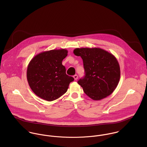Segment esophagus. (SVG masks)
<instances>
[{"mask_svg":"<svg viewBox=\"0 0 147 147\" xmlns=\"http://www.w3.org/2000/svg\"><path fill=\"white\" fill-rule=\"evenodd\" d=\"M74 78L75 80H76L78 79V75H74Z\"/></svg>","mask_w":147,"mask_h":147,"instance_id":"1","label":"esophagus"}]
</instances>
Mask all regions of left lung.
<instances>
[{
	"label": "left lung",
	"instance_id": "8db88e82",
	"mask_svg": "<svg viewBox=\"0 0 147 147\" xmlns=\"http://www.w3.org/2000/svg\"><path fill=\"white\" fill-rule=\"evenodd\" d=\"M74 54L83 59L85 75L78 81L84 93L93 100L110 95L119 83L118 62L111 53L101 48H76Z\"/></svg>",
	"mask_w": 147,
	"mask_h": 147
}]
</instances>
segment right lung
Segmentation results:
<instances>
[{
	"mask_svg": "<svg viewBox=\"0 0 147 147\" xmlns=\"http://www.w3.org/2000/svg\"><path fill=\"white\" fill-rule=\"evenodd\" d=\"M66 49L43 51L34 57L28 65L26 77L32 91L39 97L52 101L64 94L74 79L62 65Z\"/></svg>",
	"mask_w": 147,
	"mask_h": 147,
	"instance_id": "1",
	"label": "right lung"
}]
</instances>
